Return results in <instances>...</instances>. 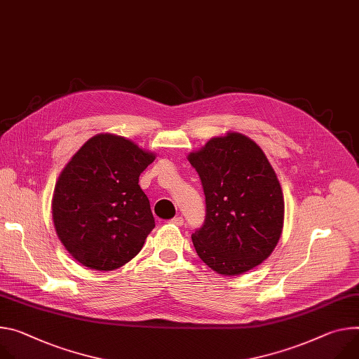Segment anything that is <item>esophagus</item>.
<instances>
[{"instance_id": "34e87169", "label": "esophagus", "mask_w": 359, "mask_h": 359, "mask_svg": "<svg viewBox=\"0 0 359 359\" xmlns=\"http://www.w3.org/2000/svg\"><path fill=\"white\" fill-rule=\"evenodd\" d=\"M170 223H172V224H176V226H182V224H183V217H182V216H176V217H173V219L170 220Z\"/></svg>"}]
</instances>
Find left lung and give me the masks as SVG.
Wrapping results in <instances>:
<instances>
[{
    "label": "left lung",
    "instance_id": "1",
    "mask_svg": "<svg viewBox=\"0 0 359 359\" xmlns=\"http://www.w3.org/2000/svg\"><path fill=\"white\" fill-rule=\"evenodd\" d=\"M206 196L205 224L191 235L199 257L224 276L260 265L276 248L285 217L280 183L264 150L236 132L187 156Z\"/></svg>",
    "mask_w": 359,
    "mask_h": 359
}]
</instances>
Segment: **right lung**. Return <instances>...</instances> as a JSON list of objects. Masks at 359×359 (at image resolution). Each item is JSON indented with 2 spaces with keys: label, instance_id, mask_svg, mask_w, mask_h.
Masks as SVG:
<instances>
[{
  "label": "right lung",
  "instance_id": "1",
  "mask_svg": "<svg viewBox=\"0 0 359 359\" xmlns=\"http://www.w3.org/2000/svg\"><path fill=\"white\" fill-rule=\"evenodd\" d=\"M154 158L132 140L100 133L61 170L51 201L53 222L79 264L114 271L142 250L154 217L139 176Z\"/></svg>",
  "mask_w": 359,
  "mask_h": 359
}]
</instances>
